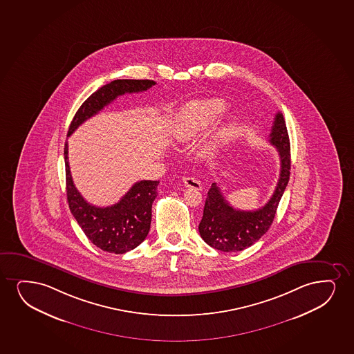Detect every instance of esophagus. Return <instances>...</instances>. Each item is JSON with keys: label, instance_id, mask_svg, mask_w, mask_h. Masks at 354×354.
<instances>
[{"label": "esophagus", "instance_id": "34e87169", "mask_svg": "<svg viewBox=\"0 0 354 354\" xmlns=\"http://www.w3.org/2000/svg\"><path fill=\"white\" fill-rule=\"evenodd\" d=\"M183 183L185 188L196 189V190H201L202 188L201 183L194 177H184Z\"/></svg>", "mask_w": 354, "mask_h": 354}]
</instances>
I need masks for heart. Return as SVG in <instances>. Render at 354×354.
<instances>
[{
    "mask_svg": "<svg viewBox=\"0 0 354 354\" xmlns=\"http://www.w3.org/2000/svg\"><path fill=\"white\" fill-rule=\"evenodd\" d=\"M225 105L216 99L196 100L187 104L179 112L174 127V140L177 143H187L193 141L200 133L206 130L212 123L223 115ZM230 128L226 124L219 127L202 146L205 156H213L221 145L227 140Z\"/></svg>",
    "mask_w": 354,
    "mask_h": 354,
    "instance_id": "1",
    "label": "heart"
}]
</instances>
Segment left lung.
Returning <instances> with one entry per match:
<instances>
[{
	"label": "left lung",
	"mask_w": 354,
	"mask_h": 354,
	"mask_svg": "<svg viewBox=\"0 0 354 354\" xmlns=\"http://www.w3.org/2000/svg\"><path fill=\"white\" fill-rule=\"evenodd\" d=\"M269 142L275 146L280 157V177L269 201L255 211L233 208L216 183L207 193L203 216L198 232L208 245L224 252H236L255 244L273 224L279 202L286 189L291 170V147L286 123L282 113L275 115Z\"/></svg>",
	"instance_id": "obj_1"
}]
</instances>
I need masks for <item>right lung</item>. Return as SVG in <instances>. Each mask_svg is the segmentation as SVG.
Segmentation results:
<instances>
[{"instance_id": "obj_1", "label": "right lung", "mask_w": 354, "mask_h": 354, "mask_svg": "<svg viewBox=\"0 0 354 354\" xmlns=\"http://www.w3.org/2000/svg\"><path fill=\"white\" fill-rule=\"evenodd\" d=\"M156 85L153 80H113L91 94L76 111L68 136L86 120L97 115L117 97L138 93ZM67 200L72 214L86 237L106 252L124 254L133 250L147 237L152 220V203L157 197L159 180H140L129 189L120 202L109 207H95L86 201L73 183L68 142L64 146Z\"/></svg>"}]
</instances>
